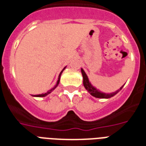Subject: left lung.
<instances>
[{
  "label": "left lung",
  "instance_id": "8db88e82",
  "mask_svg": "<svg viewBox=\"0 0 146 146\" xmlns=\"http://www.w3.org/2000/svg\"><path fill=\"white\" fill-rule=\"evenodd\" d=\"M81 72H82V78H83V86H84L85 89L89 92V93H90L91 96H92L95 98H110L113 97L115 95H117L120 92V89H122V88L124 86V85L122 86L120 88V89H118L117 91H115L114 92L105 93V92L100 91L99 89H97L96 86H94L92 84L91 82L89 81L88 76H87V74L82 68H81Z\"/></svg>",
  "mask_w": 146,
  "mask_h": 146
}]
</instances>
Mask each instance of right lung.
I'll return each instance as SVG.
<instances>
[{"instance_id":"right-lung-1","label":"right lung","mask_w":146,"mask_h":146,"mask_svg":"<svg viewBox=\"0 0 146 146\" xmlns=\"http://www.w3.org/2000/svg\"><path fill=\"white\" fill-rule=\"evenodd\" d=\"M66 66H65V67H64V69L62 70L61 72L60 73L59 76H58V80H57V83H56V85H55L53 87L52 89H50V90H48V91L47 92H45V93H42V94H39V95H35V96H33V97H45V96H48V95H49V94H50V93H51V92H52L54 91V89H56V88H57V86L59 85L60 80V76H61V74H62V73H63V71H64V70L66 69Z\"/></svg>"}]
</instances>
